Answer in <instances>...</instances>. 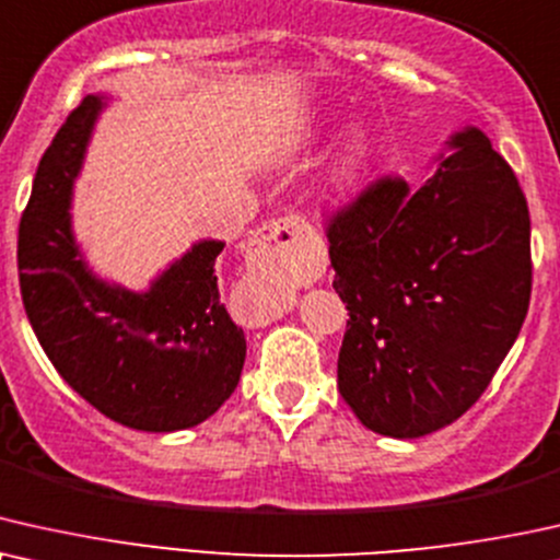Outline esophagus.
Returning <instances> with one entry per match:
<instances>
[{"label": "esophagus", "instance_id": "1", "mask_svg": "<svg viewBox=\"0 0 560 560\" xmlns=\"http://www.w3.org/2000/svg\"><path fill=\"white\" fill-rule=\"evenodd\" d=\"M312 228L300 214L266 222L245 245V260L253 273L268 284V296L253 312L256 323H271L287 310V284L307 268Z\"/></svg>", "mask_w": 560, "mask_h": 560}]
</instances>
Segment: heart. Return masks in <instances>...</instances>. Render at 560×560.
<instances>
[{
	"label": "heart",
	"instance_id": "heart-1",
	"mask_svg": "<svg viewBox=\"0 0 560 560\" xmlns=\"http://www.w3.org/2000/svg\"><path fill=\"white\" fill-rule=\"evenodd\" d=\"M369 159V136L363 130H353L342 143V151L335 159L330 168V186L332 189H342L358 176L363 163Z\"/></svg>",
	"mask_w": 560,
	"mask_h": 560
}]
</instances>
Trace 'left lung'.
Masks as SVG:
<instances>
[{
	"label": "left lung",
	"instance_id": "left-lung-1",
	"mask_svg": "<svg viewBox=\"0 0 560 560\" xmlns=\"http://www.w3.org/2000/svg\"><path fill=\"white\" fill-rule=\"evenodd\" d=\"M420 189L382 176L327 222L348 325L338 389L378 435L420 438L458 420L502 366L530 307V212L481 130Z\"/></svg>",
	"mask_w": 560,
	"mask_h": 560
}]
</instances>
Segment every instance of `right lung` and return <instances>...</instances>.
<instances>
[{
	"label": "right lung",
	"instance_id": "right-lung-1",
	"mask_svg": "<svg viewBox=\"0 0 560 560\" xmlns=\"http://www.w3.org/2000/svg\"><path fill=\"white\" fill-rule=\"evenodd\" d=\"M100 109V96H86L37 166L18 235L22 304L50 363L89 405L132 430H186L225 405L245 363V335L214 273L225 243L191 245L145 294L89 271L69 207Z\"/></svg>",
	"mask_w": 560,
	"mask_h": 560
}]
</instances>
